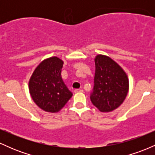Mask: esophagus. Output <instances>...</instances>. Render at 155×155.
<instances>
[{"mask_svg": "<svg viewBox=\"0 0 155 155\" xmlns=\"http://www.w3.org/2000/svg\"><path fill=\"white\" fill-rule=\"evenodd\" d=\"M83 92V90H81V89H75V90H74V92H75V93H77V92Z\"/></svg>", "mask_w": 155, "mask_h": 155, "instance_id": "obj_1", "label": "esophagus"}]
</instances>
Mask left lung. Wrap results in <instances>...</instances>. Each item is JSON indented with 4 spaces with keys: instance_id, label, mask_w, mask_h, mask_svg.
Returning a JSON list of instances; mask_svg holds the SVG:
<instances>
[{
    "instance_id": "left-lung-1",
    "label": "left lung",
    "mask_w": 155,
    "mask_h": 155,
    "mask_svg": "<svg viewBox=\"0 0 155 155\" xmlns=\"http://www.w3.org/2000/svg\"><path fill=\"white\" fill-rule=\"evenodd\" d=\"M95 63L94 87L90 100L101 111H112L123 103L127 95L128 78L123 69L109 57L97 55Z\"/></svg>"
}]
</instances>
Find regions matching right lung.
<instances>
[{"label":"right lung","instance_id":"1","mask_svg":"<svg viewBox=\"0 0 155 155\" xmlns=\"http://www.w3.org/2000/svg\"><path fill=\"white\" fill-rule=\"evenodd\" d=\"M63 65V60L57 57L44 60L35 69L29 81L32 98L45 111H59L73 95L62 79Z\"/></svg>","mask_w":155,"mask_h":155}]
</instances>
